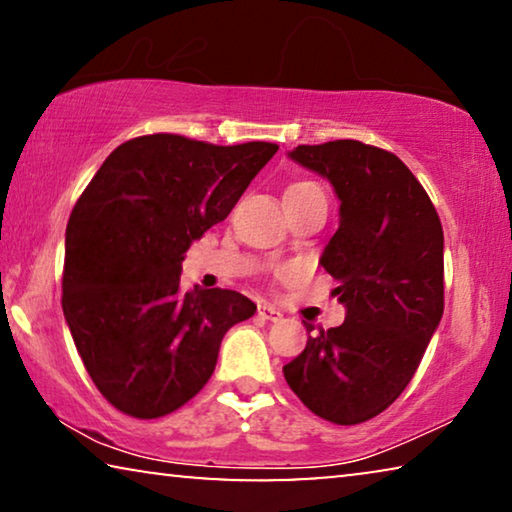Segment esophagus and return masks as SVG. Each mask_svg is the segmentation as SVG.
I'll return each mask as SVG.
<instances>
[{
	"label": "esophagus",
	"mask_w": 512,
	"mask_h": 512,
	"mask_svg": "<svg viewBox=\"0 0 512 512\" xmlns=\"http://www.w3.org/2000/svg\"><path fill=\"white\" fill-rule=\"evenodd\" d=\"M257 315L262 317V319H266V322H280V319H282V312L278 308H273V305H269V303L259 305Z\"/></svg>",
	"instance_id": "obj_1"
}]
</instances>
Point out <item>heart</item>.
<instances>
[{
	"mask_svg": "<svg viewBox=\"0 0 512 512\" xmlns=\"http://www.w3.org/2000/svg\"><path fill=\"white\" fill-rule=\"evenodd\" d=\"M301 186H310V183L308 181H299V183H294V186H289V188H301ZM287 188V190H289Z\"/></svg>",
	"mask_w": 512,
	"mask_h": 512,
	"instance_id": "1",
	"label": "heart"
}]
</instances>
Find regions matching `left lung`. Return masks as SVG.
Listing matches in <instances>:
<instances>
[{"mask_svg":"<svg viewBox=\"0 0 512 512\" xmlns=\"http://www.w3.org/2000/svg\"><path fill=\"white\" fill-rule=\"evenodd\" d=\"M340 200L319 264L345 322L308 335L282 372L312 414L356 425L398 400L444 315V230L430 197L391 151L335 140L287 151ZM315 331V326L305 324Z\"/></svg>","mask_w":512,"mask_h":512,"instance_id":"8db88e82","label":"left lung"}]
</instances>
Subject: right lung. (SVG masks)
<instances>
[{
  "label": "right lung",
  "instance_id": "1",
  "mask_svg": "<svg viewBox=\"0 0 512 512\" xmlns=\"http://www.w3.org/2000/svg\"><path fill=\"white\" fill-rule=\"evenodd\" d=\"M278 151L158 133L119 144L66 225L61 308L89 377L135 418L195 398L220 342L257 305L232 289H179L193 241L230 216Z\"/></svg>",
  "mask_w": 512,
  "mask_h": 512
}]
</instances>
